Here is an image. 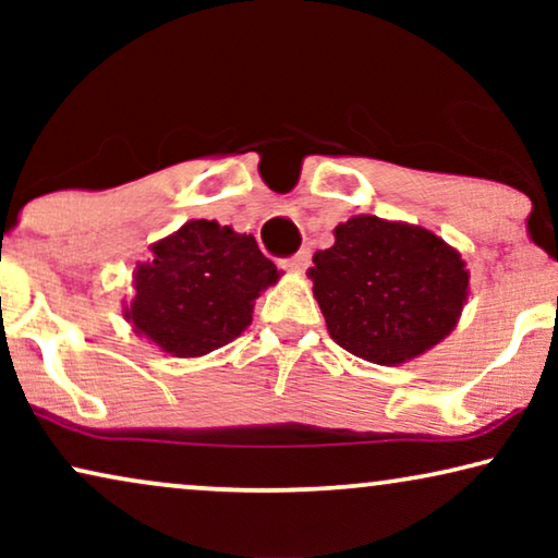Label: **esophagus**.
<instances>
[{
    "mask_svg": "<svg viewBox=\"0 0 558 558\" xmlns=\"http://www.w3.org/2000/svg\"><path fill=\"white\" fill-rule=\"evenodd\" d=\"M284 269H289L292 274H304V271H307L310 269V251L302 248L300 254L289 256L287 262H284Z\"/></svg>",
    "mask_w": 558,
    "mask_h": 558,
    "instance_id": "34e87169",
    "label": "esophagus"
}]
</instances>
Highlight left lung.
Returning <instances> with one entry per match:
<instances>
[{"label": "left lung", "mask_w": 558, "mask_h": 558, "mask_svg": "<svg viewBox=\"0 0 558 558\" xmlns=\"http://www.w3.org/2000/svg\"><path fill=\"white\" fill-rule=\"evenodd\" d=\"M315 254L312 292L330 338L368 363L401 365L429 353L470 300L462 254L422 226L353 216Z\"/></svg>", "instance_id": "left-lung-1"}]
</instances>
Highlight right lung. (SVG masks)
<instances>
[{"mask_svg":"<svg viewBox=\"0 0 558 558\" xmlns=\"http://www.w3.org/2000/svg\"><path fill=\"white\" fill-rule=\"evenodd\" d=\"M132 271L121 315L134 335L172 357H203L241 338L254 304L281 271L251 233L216 220H187L149 246Z\"/></svg>","mask_w":558,"mask_h":558,"instance_id":"right-lung-1","label":"right lung"}]
</instances>
